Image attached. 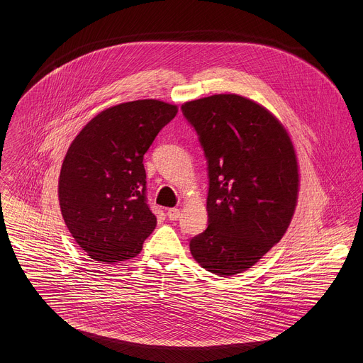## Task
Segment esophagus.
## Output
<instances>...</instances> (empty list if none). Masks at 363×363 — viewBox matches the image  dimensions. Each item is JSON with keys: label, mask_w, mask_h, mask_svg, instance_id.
I'll return each mask as SVG.
<instances>
[{"label": "esophagus", "mask_w": 363, "mask_h": 363, "mask_svg": "<svg viewBox=\"0 0 363 363\" xmlns=\"http://www.w3.org/2000/svg\"><path fill=\"white\" fill-rule=\"evenodd\" d=\"M167 218H169L170 220H177V219L180 218V209H177V208H170V209H167Z\"/></svg>", "instance_id": "1"}]
</instances>
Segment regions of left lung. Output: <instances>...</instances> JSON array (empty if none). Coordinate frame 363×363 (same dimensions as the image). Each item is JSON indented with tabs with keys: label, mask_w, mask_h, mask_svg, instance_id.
Instances as JSON below:
<instances>
[{
	"label": "left lung",
	"mask_w": 363,
	"mask_h": 363,
	"mask_svg": "<svg viewBox=\"0 0 363 363\" xmlns=\"http://www.w3.org/2000/svg\"><path fill=\"white\" fill-rule=\"evenodd\" d=\"M208 164V228L190 252L209 272L230 277L255 265L285 235L299 173L291 138L262 106L239 95L186 102Z\"/></svg>",
	"instance_id": "obj_1"
}]
</instances>
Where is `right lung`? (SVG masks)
<instances>
[{
    "instance_id": "1",
    "label": "right lung",
    "mask_w": 363,
    "mask_h": 363,
    "mask_svg": "<svg viewBox=\"0 0 363 363\" xmlns=\"http://www.w3.org/2000/svg\"><path fill=\"white\" fill-rule=\"evenodd\" d=\"M176 114L177 106L155 99L117 104L94 117L69 145L58 182L60 207L91 259H133L155 229L143 160Z\"/></svg>"
}]
</instances>
